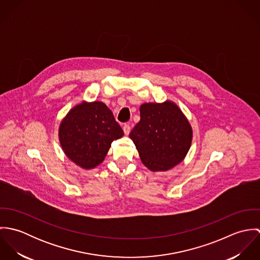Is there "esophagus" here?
I'll list each match as a JSON object with an SVG mask.
<instances>
[{
    "label": "esophagus",
    "instance_id": "34e87169",
    "mask_svg": "<svg viewBox=\"0 0 260 260\" xmlns=\"http://www.w3.org/2000/svg\"><path fill=\"white\" fill-rule=\"evenodd\" d=\"M130 125L129 124H125L124 126H123V131H124V133H125V135H129V133H130Z\"/></svg>",
    "mask_w": 260,
    "mask_h": 260
}]
</instances>
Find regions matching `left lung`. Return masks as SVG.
Here are the masks:
<instances>
[{
	"mask_svg": "<svg viewBox=\"0 0 260 260\" xmlns=\"http://www.w3.org/2000/svg\"><path fill=\"white\" fill-rule=\"evenodd\" d=\"M145 167L152 172L167 171L181 163L191 146L193 130L176 103H144L140 121L130 133Z\"/></svg>",
	"mask_w": 260,
	"mask_h": 260,
	"instance_id": "1",
	"label": "left lung"
}]
</instances>
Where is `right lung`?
<instances>
[{"label":"right lung","instance_id":"add662e5","mask_svg":"<svg viewBox=\"0 0 260 260\" xmlns=\"http://www.w3.org/2000/svg\"><path fill=\"white\" fill-rule=\"evenodd\" d=\"M58 136L69 160L90 170L104 161L112 142L124 132L106 104L82 101L61 120Z\"/></svg>","mask_w":260,"mask_h":260}]
</instances>
